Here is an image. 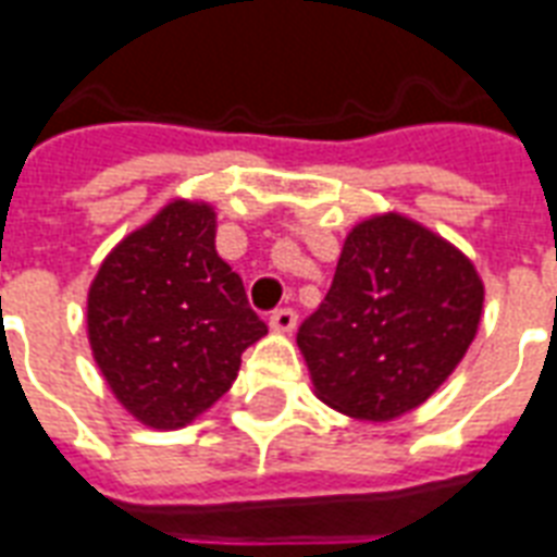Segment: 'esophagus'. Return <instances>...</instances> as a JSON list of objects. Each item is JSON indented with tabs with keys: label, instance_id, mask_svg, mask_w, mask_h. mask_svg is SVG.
Segmentation results:
<instances>
[{
	"label": "esophagus",
	"instance_id": "34e87169",
	"mask_svg": "<svg viewBox=\"0 0 557 557\" xmlns=\"http://www.w3.org/2000/svg\"><path fill=\"white\" fill-rule=\"evenodd\" d=\"M269 324H271V330H274V333H292V330H295V324H297L295 309H288V307L277 309V312L271 315Z\"/></svg>",
	"mask_w": 557,
	"mask_h": 557
}]
</instances>
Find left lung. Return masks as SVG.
Wrapping results in <instances>:
<instances>
[{
    "label": "left lung",
    "instance_id": "8db88e82",
    "mask_svg": "<svg viewBox=\"0 0 557 557\" xmlns=\"http://www.w3.org/2000/svg\"><path fill=\"white\" fill-rule=\"evenodd\" d=\"M485 283L465 250L397 210L356 222L324 304L297 333L312 394L364 423L430 400L473 345Z\"/></svg>",
    "mask_w": 557,
    "mask_h": 557
}]
</instances>
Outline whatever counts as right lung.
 Masks as SVG:
<instances>
[{
	"label": "right lung",
	"mask_w": 557,
	"mask_h": 557,
	"mask_svg": "<svg viewBox=\"0 0 557 557\" xmlns=\"http://www.w3.org/2000/svg\"><path fill=\"white\" fill-rule=\"evenodd\" d=\"M215 207L172 198L101 260L87 292L92 359L148 430H184L236 380L269 326L215 250Z\"/></svg>",
	"instance_id": "right-lung-1"
}]
</instances>
